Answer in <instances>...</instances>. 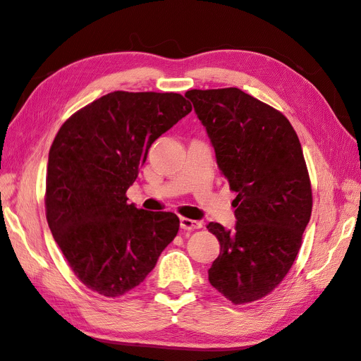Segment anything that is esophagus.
Masks as SVG:
<instances>
[{
    "mask_svg": "<svg viewBox=\"0 0 361 361\" xmlns=\"http://www.w3.org/2000/svg\"><path fill=\"white\" fill-rule=\"evenodd\" d=\"M180 227L183 231H195V228H202L203 223L197 220H190V218L180 216Z\"/></svg>",
    "mask_w": 361,
    "mask_h": 361,
    "instance_id": "obj_1",
    "label": "esophagus"
}]
</instances>
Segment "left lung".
<instances>
[{
	"mask_svg": "<svg viewBox=\"0 0 361 361\" xmlns=\"http://www.w3.org/2000/svg\"><path fill=\"white\" fill-rule=\"evenodd\" d=\"M231 190L236 224L209 223L220 256L207 271L227 300L264 298L289 272L310 221L312 187L289 120L243 90H188Z\"/></svg>",
	"mask_w": 361,
	"mask_h": 361,
	"instance_id": "8db88e82",
	"label": "left lung"
}]
</instances>
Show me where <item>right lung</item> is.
Wrapping results in <instances>:
<instances>
[{
  "instance_id": "obj_1",
  "label": "right lung",
  "mask_w": 361,
  "mask_h": 361,
  "mask_svg": "<svg viewBox=\"0 0 361 361\" xmlns=\"http://www.w3.org/2000/svg\"><path fill=\"white\" fill-rule=\"evenodd\" d=\"M191 110L179 93L113 92L75 113L54 138L48 226L75 276L104 297L143 283L178 235L176 214L137 209L126 191L152 143Z\"/></svg>"
}]
</instances>
